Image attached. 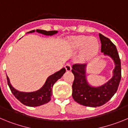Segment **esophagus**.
<instances>
[{"instance_id": "1", "label": "esophagus", "mask_w": 128, "mask_h": 128, "mask_svg": "<svg viewBox=\"0 0 128 128\" xmlns=\"http://www.w3.org/2000/svg\"><path fill=\"white\" fill-rule=\"evenodd\" d=\"M65 67V69H66V70L67 71V72H70V71L71 70V69H72V66H71V65L70 64V63H67V64H66Z\"/></svg>"}]
</instances>
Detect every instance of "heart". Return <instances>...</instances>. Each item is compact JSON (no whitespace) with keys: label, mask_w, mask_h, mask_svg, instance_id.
<instances>
[{"label":"heart","mask_w":128,"mask_h":128,"mask_svg":"<svg viewBox=\"0 0 128 128\" xmlns=\"http://www.w3.org/2000/svg\"><path fill=\"white\" fill-rule=\"evenodd\" d=\"M72 46L77 50L82 48L81 55L86 59L94 57L99 49V44L97 38L88 36L74 37L72 40Z\"/></svg>","instance_id":"heart-1"}]
</instances>
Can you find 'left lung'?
<instances>
[{
	"instance_id": "1",
	"label": "left lung",
	"mask_w": 128,
	"mask_h": 128,
	"mask_svg": "<svg viewBox=\"0 0 128 128\" xmlns=\"http://www.w3.org/2000/svg\"><path fill=\"white\" fill-rule=\"evenodd\" d=\"M99 38L101 42V52L105 56H110L115 63L112 78L100 86H92L86 79V64L72 65V72L74 75L72 98L78 103L89 107L100 106L108 102L116 93L121 79L120 60L116 46L109 38L101 34H99Z\"/></svg>"
}]
</instances>
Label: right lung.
I'll list each match as a JSON object with an SVG mask.
<instances>
[{
    "label": "right lung",
    "instance_id": "obj_1",
    "mask_svg": "<svg viewBox=\"0 0 128 128\" xmlns=\"http://www.w3.org/2000/svg\"><path fill=\"white\" fill-rule=\"evenodd\" d=\"M37 32L43 34L47 36H52L58 32L57 30H41V29H36V30ZM35 32V30H30L28 33ZM66 72V69L65 68H63L58 72L53 74L50 76L46 80L44 85L37 91L32 92H23L16 90L13 88L10 82V79L7 76V81L8 84L11 92L14 96L16 99L22 102L23 104L30 107H35V106H39L44 104L47 103L50 100V98L52 95V86L59 79H60L63 75Z\"/></svg>",
    "mask_w": 128,
    "mask_h": 128
}]
</instances>
